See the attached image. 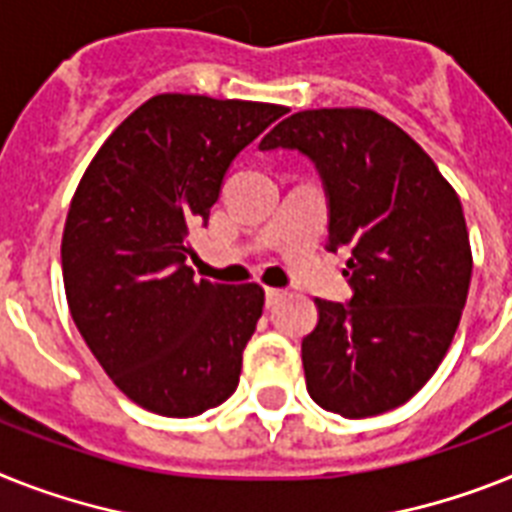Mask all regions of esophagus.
Wrapping results in <instances>:
<instances>
[{"label":"esophagus","instance_id":"obj_1","mask_svg":"<svg viewBox=\"0 0 512 512\" xmlns=\"http://www.w3.org/2000/svg\"><path fill=\"white\" fill-rule=\"evenodd\" d=\"M282 295H285V290H280V287H266V306H274Z\"/></svg>","mask_w":512,"mask_h":512}]
</instances>
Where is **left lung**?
Wrapping results in <instances>:
<instances>
[{
  "instance_id": "obj_1",
  "label": "left lung",
  "mask_w": 512,
  "mask_h": 512,
  "mask_svg": "<svg viewBox=\"0 0 512 512\" xmlns=\"http://www.w3.org/2000/svg\"><path fill=\"white\" fill-rule=\"evenodd\" d=\"M298 149L329 198V251H348L353 298H316L306 390L324 411L369 418L408 403L445 358L471 285L455 188L411 135L374 109L290 114L261 149Z\"/></svg>"
}]
</instances>
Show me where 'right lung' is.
<instances>
[{"label":"right lung","mask_w":512,"mask_h":512,"mask_svg":"<svg viewBox=\"0 0 512 512\" xmlns=\"http://www.w3.org/2000/svg\"><path fill=\"white\" fill-rule=\"evenodd\" d=\"M285 112L151 96L80 177L62 232L67 306L101 369L146 411L198 416L238 387L264 287L196 280L188 227L206 225L232 159Z\"/></svg>","instance_id":"1"}]
</instances>
